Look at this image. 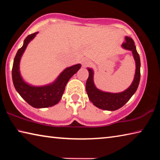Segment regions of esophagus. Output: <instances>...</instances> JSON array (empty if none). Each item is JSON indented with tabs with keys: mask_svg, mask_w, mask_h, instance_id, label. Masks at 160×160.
I'll list each match as a JSON object with an SVG mask.
<instances>
[{
	"mask_svg": "<svg viewBox=\"0 0 160 160\" xmlns=\"http://www.w3.org/2000/svg\"><path fill=\"white\" fill-rule=\"evenodd\" d=\"M90 64H91L90 61H89V60H88V59H84V60L82 62V66L84 68H86V67L89 66Z\"/></svg>",
	"mask_w": 160,
	"mask_h": 160,
	"instance_id": "esophagus-1",
	"label": "esophagus"
}]
</instances>
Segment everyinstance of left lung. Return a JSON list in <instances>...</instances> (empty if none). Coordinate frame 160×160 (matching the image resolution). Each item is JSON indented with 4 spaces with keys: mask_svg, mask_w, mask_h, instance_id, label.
<instances>
[{
    "mask_svg": "<svg viewBox=\"0 0 160 160\" xmlns=\"http://www.w3.org/2000/svg\"><path fill=\"white\" fill-rule=\"evenodd\" d=\"M125 40L126 42L121 45V47L131 51L135 62V72L133 80L126 90L117 93L109 92L99 90L94 82L93 69L88 68L89 77L86 82V92L90 102L99 109L107 111H115L120 109L131 98L138 87L140 79V56L137 52L133 40L128 37H126Z\"/></svg>",
    "mask_w": 160,
    "mask_h": 160,
    "instance_id": "left-lung-1",
    "label": "left lung"
}]
</instances>
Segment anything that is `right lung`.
Segmentation results:
<instances>
[{
    "label": "right lung",
    "mask_w": 160,
    "mask_h": 160,
    "mask_svg": "<svg viewBox=\"0 0 160 160\" xmlns=\"http://www.w3.org/2000/svg\"><path fill=\"white\" fill-rule=\"evenodd\" d=\"M39 32L28 35L24 40L23 45L18 51L13 61L12 78L16 91L29 105L37 109L53 107L58 104L64 92L67 82L72 75L81 68L78 63L67 67L62 71L56 80L47 85L35 86L27 82L20 73V63L22 56L30 42Z\"/></svg>",
    "instance_id": "obj_1"
}]
</instances>
